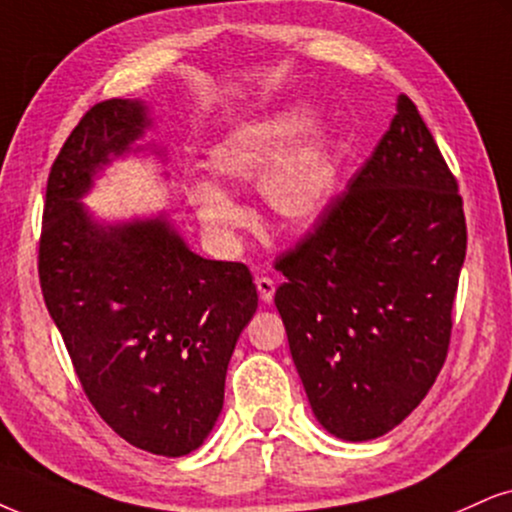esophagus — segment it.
<instances>
[{
	"label": "esophagus",
	"instance_id": "1",
	"mask_svg": "<svg viewBox=\"0 0 512 512\" xmlns=\"http://www.w3.org/2000/svg\"><path fill=\"white\" fill-rule=\"evenodd\" d=\"M256 289H258V296H261V301H266V304H270L275 296V280L273 277H256Z\"/></svg>",
	"mask_w": 512,
	"mask_h": 512
}]
</instances>
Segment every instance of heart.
Returning <instances> with one entry per match:
<instances>
[{"instance_id":"heart-1","label":"heart","mask_w":512,"mask_h":512,"mask_svg":"<svg viewBox=\"0 0 512 512\" xmlns=\"http://www.w3.org/2000/svg\"><path fill=\"white\" fill-rule=\"evenodd\" d=\"M304 113L287 111L258 123L242 135L230 137L213 147L208 170L218 187L230 189L254 180L282 147L304 128ZM334 185V163L330 137L323 130H311L280 159L263 180V199L277 218L289 225H306L318 218ZM201 230L220 246H232L239 232L249 225V213L235 199L216 187H197L189 194Z\"/></svg>"}]
</instances>
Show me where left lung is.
Here are the masks:
<instances>
[{"instance_id":"8db88e82","label":"left lung","mask_w":512,"mask_h":512,"mask_svg":"<svg viewBox=\"0 0 512 512\" xmlns=\"http://www.w3.org/2000/svg\"><path fill=\"white\" fill-rule=\"evenodd\" d=\"M468 249L463 197L406 94L370 159L275 258L289 351L315 418L346 441L394 430L444 368Z\"/></svg>"}]
</instances>
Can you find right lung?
Returning <instances> with one entry per match:
<instances>
[{"label": "right lung", "mask_w": 512, "mask_h": 512, "mask_svg": "<svg viewBox=\"0 0 512 512\" xmlns=\"http://www.w3.org/2000/svg\"><path fill=\"white\" fill-rule=\"evenodd\" d=\"M147 125L140 102L94 104L49 170L37 273L94 410L118 437L178 458L216 425L225 372L256 313L249 268L187 249L163 218L106 227L78 199Z\"/></svg>", "instance_id": "obj_1"}]
</instances>
